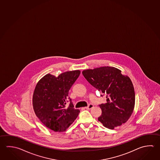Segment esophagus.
<instances>
[{"mask_svg": "<svg viewBox=\"0 0 160 160\" xmlns=\"http://www.w3.org/2000/svg\"><path fill=\"white\" fill-rule=\"evenodd\" d=\"M93 104H90L88 106V107H85V108L87 109H90L91 108H92V107H93Z\"/></svg>", "mask_w": 160, "mask_h": 160, "instance_id": "1", "label": "esophagus"}]
</instances>
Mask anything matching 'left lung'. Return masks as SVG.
<instances>
[{
	"label": "left lung",
	"instance_id": "1",
	"mask_svg": "<svg viewBox=\"0 0 160 160\" xmlns=\"http://www.w3.org/2000/svg\"><path fill=\"white\" fill-rule=\"evenodd\" d=\"M87 81L106 96L107 102L99 106L102 115L98 121L109 129L122 125L129 120L135 106L134 88L129 77L116 68L104 66L85 70Z\"/></svg>",
	"mask_w": 160,
	"mask_h": 160
}]
</instances>
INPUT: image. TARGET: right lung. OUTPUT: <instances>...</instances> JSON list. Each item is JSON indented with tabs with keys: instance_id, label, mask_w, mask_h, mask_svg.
Returning <instances> with one entry per match:
<instances>
[{
	"instance_id": "obj_1",
	"label": "right lung",
	"mask_w": 160,
	"mask_h": 160,
	"mask_svg": "<svg viewBox=\"0 0 160 160\" xmlns=\"http://www.w3.org/2000/svg\"><path fill=\"white\" fill-rule=\"evenodd\" d=\"M80 74V71H67L56 77L47 74L38 81L32 96V106L38 118L46 127L55 132L66 130L79 115L68 92Z\"/></svg>"
}]
</instances>
